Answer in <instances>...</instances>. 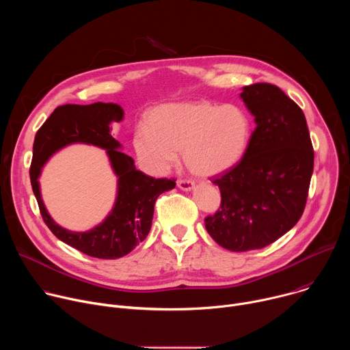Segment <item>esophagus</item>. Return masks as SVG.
Masks as SVG:
<instances>
[{
	"label": "esophagus",
	"instance_id": "esophagus-1",
	"mask_svg": "<svg viewBox=\"0 0 350 350\" xmlns=\"http://www.w3.org/2000/svg\"><path fill=\"white\" fill-rule=\"evenodd\" d=\"M177 187L180 188V189H183V191H192L193 188H195V184H193V181H191V180H178L177 181Z\"/></svg>",
	"mask_w": 350,
	"mask_h": 350
}]
</instances>
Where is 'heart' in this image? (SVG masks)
<instances>
[{
    "mask_svg": "<svg viewBox=\"0 0 350 350\" xmlns=\"http://www.w3.org/2000/svg\"><path fill=\"white\" fill-rule=\"evenodd\" d=\"M251 120L235 105L208 101L165 104L149 115V126L137 127L133 138L138 161L149 173L162 176L183 152L189 172L215 177L232 169L243 157Z\"/></svg>",
    "mask_w": 350,
    "mask_h": 350,
    "instance_id": "1",
    "label": "heart"
}]
</instances>
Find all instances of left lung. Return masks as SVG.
<instances>
[{"label": "left lung", "mask_w": 350, "mask_h": 350, "mask_svg": "<svg viewBox=\"0 0 350 350\" xmlns=\"http://www.w3.org/2000/svg\"><path fill=\"white\" fill-rule=\"evenodd\" d=\"M239 96L256 127L241 162L213 180L221 205L205 219L209 235L232 252L265 247L297 223L314 163L306 118L282 90L256 83Z\"/></svg>", "instance_id": "1"}]
</instances>
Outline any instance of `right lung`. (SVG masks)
I'll use <instances>...</instances> for the list:
<instances>
[{"instance_id":"obj_1","label":"right lung","mask_w":350,"mask_h":350,"mask_svg":"<svg viewBox=\"0 0 350 350\" xmlns=\"http://www.w3.org/2000/svg\"><path fill=\"white\" fill-rule=\"evenodd\" d=\"M124 111L118 104H66L58 107L37 131L33 144L30 181L42 220L62 242L98 259H118L142 242L152 226L154 206L161 193L176 187L174 180L154 178L135 169L131 157L112 135V123L122 122ZM72 143H87L107 151L118 177L116 205L104 222L87 232H70L49 216L40 198L38 177L54 153Z\"/></svg>"}]
</instances>
